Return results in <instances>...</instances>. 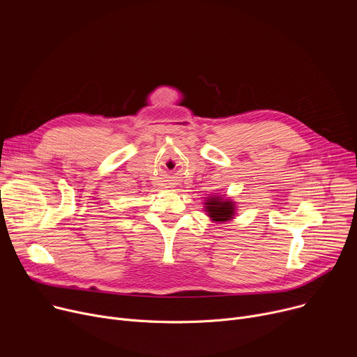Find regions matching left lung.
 Listing matches in <instances>:
<instances>
[{
  "instance_id": "obj_1",
  "label": "left lung",
  "mask_w": 357,
  "mask_h": 357,
  "mask_svg": "<svg viewBox=\"0 0 357 357\" xmlns=\"http://www.w3.org/2000/svg\"><path fill=\"white\" fill-rule=\"evenodd\" d=\"M205 211L213 222H227L231 220L236 213V205L230 199H223L220 196H211L205 202Z\"/></svg>"
}]
</instances>
